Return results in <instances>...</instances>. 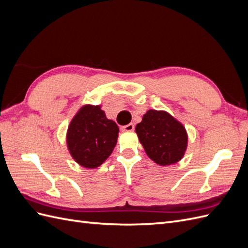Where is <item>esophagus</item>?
<instances>
[{
    "instance_id": "1",
    "label": "esophagus",
    "mask_w": 248,
    "mask_h": 248,
    "mask_svg": "<svg viewBox=\"0 0 248 248\" xmlns=\"http://www.w3.org/2000/svg\"><path fill=\"white\" fill-rule=\"evenodd\" d=\"M133 129H134V125H133L132 123L121 127V130H122V131H132Z\"/></svg>"
}]
</instances>
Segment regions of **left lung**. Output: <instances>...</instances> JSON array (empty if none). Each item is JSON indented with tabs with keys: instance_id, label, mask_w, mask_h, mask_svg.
<instances>
[{
	"instance_id": "left-lung-1",
	"label": "left lung",
	"mask_w": 248,
	"mask_h": 248,
	"mask_svg": "<svg viewBox=\"0 0 248 248\" xmlns=\"http://www.w3.org/2000/svg\"><path fill=\"white\" fill-rule=\"evenodd\" d=\"M136 132L149 158L162 167L181 160L188 145L184 125L166 110L149 109Z\"/></svg>"
}]
</instances>
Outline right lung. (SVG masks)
I'll return each instance as SVG.
<instances>
[{
    "label": "right lung",
    "instance_id": "1",
    "mask_svg": "<svg viewBox=\"0 0 248 248\" xmlns=\"http://www.w3.org/2000/svg\"><path fill=\"white\" fill-rule=\"evenodd\" d=\"M118 134V125L107 118L101 106L85 104L68 125L67 149L80 167L96 169L111 154L117 145Z\"/></svg>",
    "mask_w": 248,
    "mask_h": 248
}]
</instances>
